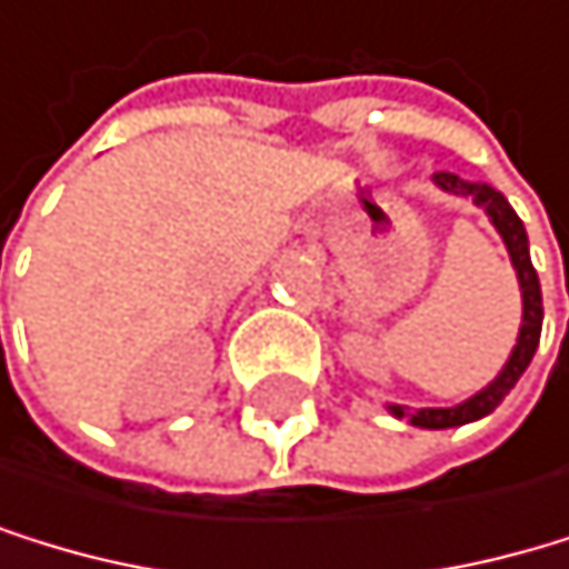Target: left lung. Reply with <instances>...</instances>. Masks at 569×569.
Masks as SVG:
<instances>
[{
  "label": "left lung",
  "instance_id": "obj_1",
  "mask_svg": "<svg viewBox=\"0 0 569 569\" xmlns=\"http://www.w3.org/2000/svg\"><path fill=\"white\" fill-rule=\"evenodd\" d=\"M433 184L440 191H448V196L469 199L472 206H479L486 216H490V223L503 237V248L510 254V266H515L518 287H521V328H518V342H515V349H510L507 363L500 367V373H497L490 385L479 388L472 399H465L458 406H448V409H416V412H409L406 406H391L388 402V412L395 419H409L412 427H423V430H448V427H465V423H476V419H482V416H490L507 399V395H510V388L521 381V373L528 370L531 357H536L539 336H542V287H539L536 266H531V254H528L525 223L518 220V212L510 209V202L500 196L493 184H486V181H465L458 174H448V170L433 174Z\"/></svg>",
  "mask_w": 569,
  "mask_h": 569
}]
</instances>
